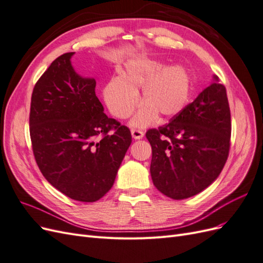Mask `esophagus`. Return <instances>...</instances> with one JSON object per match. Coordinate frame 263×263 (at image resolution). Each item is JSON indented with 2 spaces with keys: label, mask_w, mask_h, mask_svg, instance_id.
Wrapping results in <instances>:
<instances>
[{
  "label": "esophagus",
  "mask_w": 263,
  "mask_h": 263,
  "mask_svg": "<svg viewBox=\"0 0 263 263\" xmlns=\"http://www.w3.org/2000/svg\"><path fill=\"white\" fill-rule=\"evenodd\" d=\"M144 135H145L144 132L138 130V129H132V136L134 139H136V140L141 139L142 137H144Z\"/></svg>",
  "instance_id": "esophagus-1"
}]
</instances>
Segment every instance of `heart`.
Here are the masks:
<instances>
[{
  "mask_svg": "<svg viewBox=\"0 0 263 263\" xmlns=\"http://www.w3.org/2000/svg\"><path fill=\"white\" fill-rule=\"evenodd\" d=\"M144 104L132 118L130 126L146 128L159 114L169 119L178 116L190 101L191 78L181 65L165 66L148 58L128 61L119 77L103 87V99L112 115L118 119L129 117L139 104V91Z\"/></svg>",
  "mask_w": 263,
  "mask_h": 263,
  "instance_id": "heart-1",
  "label": "heart"
}]
</instances>
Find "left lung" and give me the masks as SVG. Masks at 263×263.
<instances>
[{"mask_svg":"<svg viewBox=\"0 0 263 263\" xmlns=\"http://www.w3.org/2000/svg\"><path fill=\"white\" fill-rule=\"evenodd\" d=\"M230 133L226 89L213 76L211 84L168 125L147 132L154 185L173 200L201 193L224 168Z\"/></svg>","mask_w":263,"mask_h":263,"instance_id":"8db88e82","label":"left lung"}]
</instances>
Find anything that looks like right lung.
I'll return each mask as SVG.
<instances>
[{
    "mask_svg": "<svg viewBox=\"0 0 263 263\" xmlns=\"http://www.w3.org/2000/svg\"><path fill=\"white\" fill-rule=\"evenodd\" d=\"M73 54H61L37 81L29 130L45 179L72 200L92 203L113 186L132 135L106 116L95 95V79L77 72ZM112 128L116 133L108 134Z\"/></svg>",
    "mask_w": 263,
    "mask_h": 263,
    "instance_id": "1",
    "label": "right lung"
}]
</instances>
